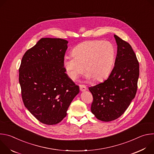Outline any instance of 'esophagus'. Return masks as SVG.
Here are the masks:
<instances>
[{
	"label": "esophagus",
	"mask_w": 154,
	"mask_h": 154,
	"mask_svg": "<svg viewBox=\"0 0 154 154\" xmlns=\"http://www.w3.org/2000/svg\"><path fill=\"white\" fill-rule=\"evenodd\" d=\"M79 87H80V90L81 91H85L87 90L86 86L84 85H80Z\"/></svg>",
	"instance_id": "1"
}]
</instances>
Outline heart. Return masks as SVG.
<instances>
[{
  "mask_svg": "<svg viewBox=\"0 0 154 154\" xmlns=\"http://www.w3.org/2000/svg\"><path fill=\"white\" fill-rule=\"evenodd\" d=\"M115 50L111 43L99 40L82 42L72 51V56L65 57L63 66L69 77L75 80L85 71L88 79H105L111 72Z\"/></svg>",
  "mask_w": 154,
  "mask_h": 154,
  "instance_id": "obj_1",
  "label": "heart"
}]
</instances>
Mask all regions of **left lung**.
Returning <instances> with one entry per match:
<instances>
[{
  "mask_svg": "<svg viewBox=\"0 0 154 154\" xmlns=\"http://www.w3.org/2000/svg\"><path fill=\"white\" fill-rule=\"evenodd\" d=\"M114 36L118 45L115 66L106 80L89 88L93 97L91 112L104 122L115 120L125 112L135 97L140 74L139 62L129 43Z\"/></svg>",
  "mask_w": 154,
  "mask_h": 154,
  "instance_id": "obj_1",
  "label": "left lung"
}]
</instances>
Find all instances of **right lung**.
<instances>
[{
    "label": "right lung",
    "instance_id": "obj_1",
    "mask_svg": "<svg viewBox=\"0 0 154 154\" xmlns=\"http://www.w3.org/2000/svg\"><path fill=\"white\" fill-rule=\"evenodd\" d=\"M68 41L43 38L22 58L19 82L25 106L41 123L54 125L67 115L79 86L63 66Z\"/></svg>",
    "mask_w": 154,
    "mask_h": 154
}]
</instances>
